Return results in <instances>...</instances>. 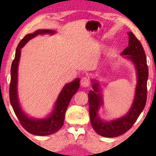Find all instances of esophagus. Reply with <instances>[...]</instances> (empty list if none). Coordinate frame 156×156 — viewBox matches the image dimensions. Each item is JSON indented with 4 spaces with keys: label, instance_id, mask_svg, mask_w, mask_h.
I'll list each match as a JSON object with an SVG mask.
<instances>
[{
    "label": "esophagus",
    "instance_id": "34e87169",
    "mask_svg": "<svg viewBox=\"0 0 156 156\" xmlns=\"http://www.w3.org/2000/svg\"><path fill=\"white\" fill-rule=\"evenodd\" d=\"M89 84H90V81H89V78L87 77L82 78V80H81V85H82V87L86 88V87H88L89 86Z\"/></svg>",
    "mask_w": 156,
    "mask_h": 156
}]
</instances>
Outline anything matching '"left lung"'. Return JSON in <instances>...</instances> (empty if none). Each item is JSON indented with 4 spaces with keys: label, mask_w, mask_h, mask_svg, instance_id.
<instances>
[{
    "label": "left lung",
    "mask_w": 156,
    "mask_h": 156,
    "mask_svg": "<svg viewBox=\"0 0 156 156\" xmlns=\"http://www.w3.org/2000/svg\"><path fill=\"white\" fill-rule=\"evenodd\" d=\"M128 35L129 36V46L123 51L121 55H124L125 58L133 63L136 72L137 82L133 103L127 114L111 121L101 119L99 111L104 104L103 94L101 93L99 81L91 80L93 90L89 91L88 95L90 121L94 130L104 137H116L126 133L136 122L146 106L148 76L146 56L141 43L133 33L129 32Z\"/></svg>",
    "instance_id": "8db88e82"
}]
</instances>
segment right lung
<instances>
[{
  "mask_svg": "<svg viewBox=\"0 0 156 156\" xmlns=\"http://www.w3.org/2000/svg\"><path fill=\"white\" fill-rule=\"evenodd\" d=\"M56 31L52 30H37L33 33L27 34L19 42L16 48L15 59L10 69V101L16 116L21 125L30 133L36 136H48L58 131L62 127L65 113L70 101L80 88V79L76 78L72 82L66 84L62 89L55 101L51 114L44 118L36 119L25 114L21 108L18 94V70L21 54V49L25 44L38 35H55Z\"/></svg>",
  "mask_w": 156,
  "mask_h": 156,
  "instance_id": "obj_1",
  "label": "right lung"
}]
</instances>
